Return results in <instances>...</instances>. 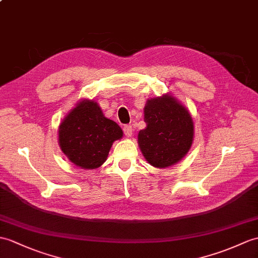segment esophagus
<instances>
[{
    "label": "esophagus",
    "instance_id": "1",
    "mask_svg": "<svg viewBox=\"0 0 258 258\" xmlns=\"http://www.w3.org/2000/svg\"><path fill=\"white\" fill-rule=\"evenodd\" d=\"M123 131H124V134L128 137L133 134V127H132V125H125L123 127Z\"/></svg>",
    "mask_w": 258,
    "mask_h": 258
}]
</instances>
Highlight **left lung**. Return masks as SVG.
<instances>
[{"label":"left lung","instance_id":"obj_1","mask_svg":"<svg viewBox=\"0 0 258 258\" xmlns=\"http://www.w3.org/2000/svg\"><path fill=\"white\" fill-rule=\"evenodd\" d=\"M146 127L140 131L139 146L156 168L180 161L192 145L194 121L189 111L170 94L147 100L144 107Z\"/></svg>","mask_w":258,"mask_h":258}]
</instances>
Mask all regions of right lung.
<instances>
[{
  "mask_svg": "<svg viewBox=\"0 0 258 258\" xmlns=\"http://www.w3.org/2000/svg\"><path fill=\"white\" fill-rule=\"evenodd\" d=\"M123 131L93 100L78 102L59 125L58 141L71 163L82 169H95L104 163L113 142L122 139Z\"/></svg>",
  "mask_w": 258,
  "mask_h": 258,
  "instance_id": "1",
  "label": "right lung"
}]
</instances>
